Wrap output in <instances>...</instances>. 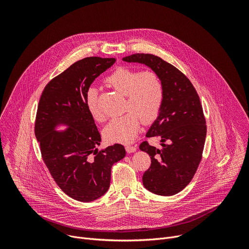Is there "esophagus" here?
<instances>
[{
  "label": "esophagus",
  "instance_id": "34e87169",
  "mask_svg": "<svg viewBox=\"0 0 249 249\" xmlns=\"http://www.w3.org/2000/svg\"><path fill=\"white\" fill-rule=\"evenodd\" d=\"M137 151V148L136 147H133V146H127L126 147V152L128 154H132V153H135Z\"/></svg>",
  "mask_w": 249,
  "mask_h": 249
}]
</instances>
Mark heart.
<instances>
[{
    "instance_id": "obj_1",
    "label": "heart",
    "mask_w": 249,
    "mask_h": 249,
    "mask_svg": "<svg viewBox=\"0 0 249 249\" xmlns=\"http://www.w3.org/2000/svg\"><path fill=\"white\" fill-rule=\"evenodd\" d=\"M112 88L126 95V109L130 112L113 118L103 130V136L109 143L129 144L135 140L141 125L154 121L162 106L164 88L160 76L154 71H144L119 67L106 78ZM97 91L90 88L87 92L86 105L92 118L101 121L97 101Z\"/></svg>"
}]
</instances>
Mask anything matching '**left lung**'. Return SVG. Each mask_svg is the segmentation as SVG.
Listing matches in <instances>:
<instances>
[{
    "mask_svg": "<svg viewBox=\"0 0 249 249\" xmlns=\"http://www.w3.org/2000/svg\"><path fill=\"white\" fill-rule=\"evenodd\" d=\"M122 60L146 65L162 81L161 109L146 134L148 138L159 137L161 149L143 142L140 150L152 160L143 175L145 188L172 196L188 185L201 161L207 129L199 95L185 75L158 56L138 53Z\"/></svg>",
    "mask_w": 249,
    "mask_h": 249,
    "instance_id": "1",
    "label": "left lung"
}]
</instances>
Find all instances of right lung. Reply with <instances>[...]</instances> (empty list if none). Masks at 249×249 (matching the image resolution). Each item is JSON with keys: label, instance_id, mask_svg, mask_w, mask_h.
Returning <instances> with one entry per match:
<instances>
[{"label": "right lung", "instance_id": "obj_1", "mask_svg": "<svg viewBox=\"0 0 249 249\" xmlns=\"http://www.w3.org/2000/svg\"><path fill=\"white\" fill-rule=\"evenodd\" d=\"M115 61L88 57L74 63L48 83L39 100L35 137L42 159L63 192L80 202L106 193L112 164L126 155L120 144L96 149L101 138L86 105L90 85ZM61 125L65 130H57Z\"/></svg>", "mask_w": 249, "mask_h": 249}]
</instances>
